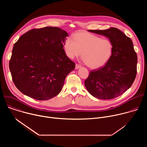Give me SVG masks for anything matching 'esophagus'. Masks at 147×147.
Wrapping results in <instances>:
<instances>
[{"label":"esophagus","instance_id":"34e87169","mask_svg":"<svg viewBox=\"0 0 147 147\" xmlns=\"http://www.w3.org/2000/svg\"><path fill=\"white\" fill-rule=\"evenodd\" d=\"M81 67V66L80 65H78V64H76V69H79V68H80Z\"/></svg>","mask_w":147,"mask_h":147}]
</instances>
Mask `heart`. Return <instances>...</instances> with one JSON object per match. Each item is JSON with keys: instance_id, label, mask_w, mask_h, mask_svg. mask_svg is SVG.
I'll return each mask as SVG.
<instances>
[{"instance_id": "b5f03b06", "label": "heart", "mask_w": 147, "mask_h": 147, "mask_svg": "<svg viewBox=\"0 0 147 147\" xmlns=\"http://www.w3.org/2000/svg\"><path fill=\"white\" fill-rule=\"evenodd\" d=\"M64 47L66 55L71 59L79 56L82 52V58L92 69H98L107 64L113 53L111 40L87 32L76 33L73 39L67 38Z\"/></svg>"}]
</instances>
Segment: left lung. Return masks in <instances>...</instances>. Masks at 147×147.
Here are the masks:
<instances>
[{
	"instance_id": "left-lung-1",
	"label": "left lung",
	"mask_w": 147,
	"mask_h": 147,
	"mask_svg": "<svg viewBox=\"0 0 147 147\" xmlns=\"http://www.w3.org/2000/svg\"><path fill=\"white\" fill-rule=\"evenodd\" d=\"M108 37L113 45V53L106 65L91 71L85 86L93 96L111 99L120 96L133 84L137 74V56L131 39L120 30H88Z\"/></svg>"
}]
</instances>
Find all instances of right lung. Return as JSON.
Here are the masks:
<instances>
[{"label": "right lung", "mask_w": 147, "mask_h": 147, "mask_svg": "<svg viewBox=\"0 0 147 147\" xmlns=\"http://www.w3.org/2000/svg\"><path fill=\"white\" fill-rule=\"evenodd\" d=\"M66 31L58 27L31 30L14 44L9 61L13 81L24 95L48 100L62 90L75 63L63 49Z\"/></svg>", "instance_id": "right-lung-1"}]
</instances>
